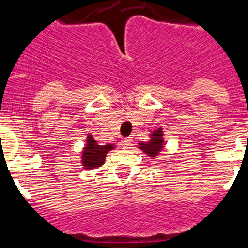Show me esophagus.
Listing matches in <instances>:
<instances>
[{
    "instance_id": "esophagus-1",
    "label": "esophagus",
    "mask_w": 248,
    "mask_h": 248,
    "mask_svg": "<svg viewBox=\"0 0 248 248\" xmlns=\"http://www.w3.org/2000/svg\"><path fill=\"white\" fill-rule=\"evenodd\" d=\"M131 143H133V140H131L130 138H125V139L122 140V145L124 146V148H129V146H131Z\"/></svg>"
}]
</instances>
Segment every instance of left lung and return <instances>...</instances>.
<instances>
[{
  "label": "left lung",
  "instance_id": "1",
  "mask_svg": "<svg viewBox=\"0 0 248 248\" xmlns=\"http://www.w3.org/2000/svg\"><path fill=\"white\" fill-rule=\"evenodd\" d=\"M161 148H163V131H161V129H157L156 131L151 134L150 141L140 144V149L145 151L146 154H149L150 156H157Z\"/></svg>",
  "mask_w": 248,
  "mask_h": 248
}]
</instances>
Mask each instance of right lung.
<instances>
[{"instance_id": "right-lung-1", "label": "right lung", "mask_w": 248, "mask_h": 248, "mask_svg": "<svg viewBox=\"0 0 248 248\" xmlns=\"http://www.w3.org/2000/svg\"><path fill=\"white\" fill-rule=\"evenodd\" d=\"M87 146L83 151V166L85 169H94L97 166H100L104 163L107 153L110 149H113V145L108 144V145H98V143L93 139V137L89 135L88 140H87Z\"/></svg>"}]
</instances>
